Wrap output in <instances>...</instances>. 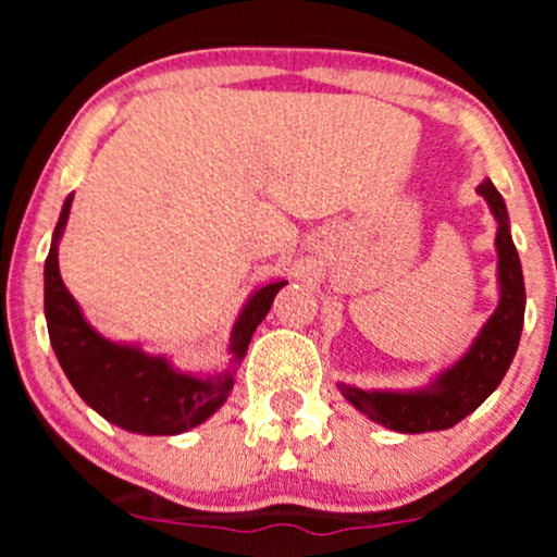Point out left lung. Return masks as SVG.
Returning <instances> with one entry per match:
<instances>
[{"mask_svg":"<svg viewBox=\"0 0 557 557\" xmlns=\"http://www.w3.org/2000/svg\"><path fill=\"white\" fill-rule=\"evenodd\" d=\"M476 190L479 196L487 198L492 214L497 220L495 246L500 304L479 332L469 354L440 374L432 387L417 389V393H393V389L367 393V389L341 385L345 398L354 403L361 413H367L376 424L393 432L419 434L456 426L471 411H476L490 398L492 389L500 385L510 361H513L516 348H519L527 290H523L519 251L510 238L508 209H505L503 196L497 194L492 181H484Z\"/></svg>","mask_w":557,"mask_h":557,"instance_id":"8db88e82","label":"left lung"}]
</instances>
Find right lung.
Returning a JSON list of instances; mask_svg holds the SVG:
<instances>
[{
    "label": "right lung",
    "mask_w": 557,
    "mask_h": 557,
    "mask_svg": "<svg viewBox=\"0 0 557 557\" xmlns=\"http://www.w3.org/2000/svg\"><path fill=\"white\" fill-rule=\"evenodd\" d=\"M70 203L73 196H67L62 207L44 264V314L49 341L70 385L96 413L127 432L181 434L207 421L227 400L233 389V369L214 376L181 374L162 356H146L133 345L107 341L83 319L57 264V240L67 225ZM283 285L287 280H277L259 287L246 300L230 335L233 363L246 356L253 330L272 309V300Z\"/></svg>",
    "instance_id": "add662e5"
}]
</instances>
